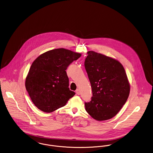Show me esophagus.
<instances>
[{
	"instance_id": "esophagus-1",
	"label": "esophagus",
	"mask_w": 153,
	"mask_h": 153,
	"mask_svg": "<svg viewBox=\"0 0 153 153\" xmlns=\"http://www.w3.org/2000/svg\"><path fill=\"white\" fill-rule=\"evenodd\" d=\"M76 93L78 95H80V90L79 89H76Z\"/></svg>"
}]
</instances>
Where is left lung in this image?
Returning <instances> with one entry per match:
<instances>
[{
	"mask_svg": "<svg viewBox=\"0 0 153 153\" xmlns=\"http://www.w3.org/2000/svg\"><path fill=\"white\" fill-rule=\"evenodd\" d=\"M85 66L93 97L85 103L94 120L102 121L115 116L125 104L130 85L125 68L117 60L93 51L87 52Z\"/></svg>",
	"mask_w": 153,
	"mask_h": 153,
	"instance_id": "left-lung-1",
	"label": "left lung"
}]
</instances>
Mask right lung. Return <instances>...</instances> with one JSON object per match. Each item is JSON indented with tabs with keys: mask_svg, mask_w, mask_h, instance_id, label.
<instances>
[{
	"mask_svg": "<svg viewBox=\"0 0 153 153\" xmlns=\"http://www.w3.org/2000/svg\"><path fill=\"white\" fill-rule=\"evenodd\" d=\"M81 53L57 48L41 54L32 63L25 86L35 106L45 113H51L66 105L75 93L70 90L66 70Z\"/></svg>",
	"mask_w": 153,
	"mask_h": 153,
	"instance_id": "add662e5",
	"label": "right lung"
}]
</instances>
